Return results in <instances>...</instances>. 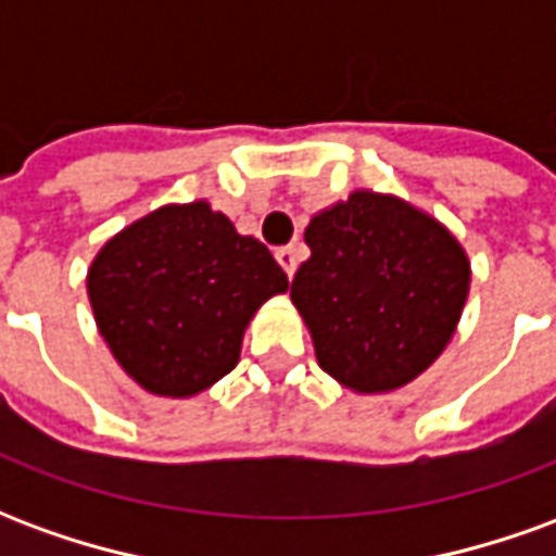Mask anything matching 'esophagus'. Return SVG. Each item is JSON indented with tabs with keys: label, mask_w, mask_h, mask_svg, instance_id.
I'll use <instances>...</instances> for the list:
<instances>
[{
	"label": "esophagus",
	"mask_w": 556,
	"mask_h": 556,
	"mask_svg": "<svg viewBox=\"0 0 556 556\" xmlns=\"http://www.w3.org/2000/svg\"><path fill=\"white\" fill-rule=\"evenodd\" d=\"M277 262L282 265V270H286L289 277H294V270H298V262H301V253H298V247H279Z\"/></svg>",
	"instance_id": "34e87169"
}]
</instances>
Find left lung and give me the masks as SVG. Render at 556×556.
<instances>
[{
    "label": "left lung",
    "mask_w": 556,
    "mask_h": 556,
    "mask_svg": "<svg viewBox=\"0 0 556 556\" xmlns=\"http://www.w3.org/2000/svg\"><path fill=\"white\" fill-rule=\"evenodd\" d=\"M303 241L291 303L318 366L351 393H396L453 342L470 258L429 211L361 187L318 211Z\"/></svg>",
    "instance_id": "1"
}]
</instances>
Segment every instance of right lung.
I'll return each mask as SVG.
<instances>
[{
  "instance_id": "1",
  "label": "right lung",
  "mask_w": 556,
  "mask_h": 556,
  "mask_svg": "<svg viewBox=\"0 0 556 556\" xmlns=\"http://www.w3.org/2000/svg\"><path fill=\"white\" fill-rule=\"evenodd\" d=\"M98 333L142 390L190 399L241 361L243 333L289 277L265 243L205 199L115 231L86 274Z\"/></svg>"
}]
</instances>
